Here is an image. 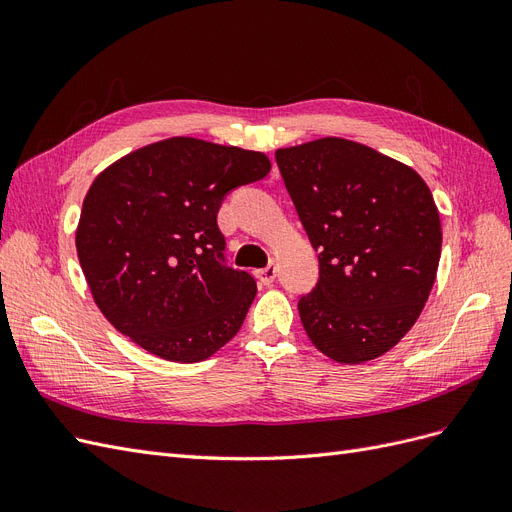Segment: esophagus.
I'll return each mask as SVG.
<instances>
[{
	"label": "esophagus",
	"mask_w": 512,
	"mask_h": 512,
	"mask_svg": "<svg viewBox=\"0 0 512 512\" xmlns=\"http://www.w3.org/2000/svg\"><path fill=\"white\" fill-rule=\"evenodd\" d=\"M254 275H256V280L260 282V286H271V284L275 282L277 271H275L273 265H269V267H265V269H258Z\"/></svg>",
	"instance_id": "34e87169"
}]
</instances>
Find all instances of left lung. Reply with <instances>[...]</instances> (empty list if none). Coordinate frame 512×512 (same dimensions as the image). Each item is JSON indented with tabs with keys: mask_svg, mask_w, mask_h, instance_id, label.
<instances>
[{
	"mask_svg": "<svg viewBox=\"0 0 512 512\" xmlns=\"http://www.w3.org/2000/svg\"><path fill=\"white\" fill-rule=\"evenodd\" d=\"M286 190L320 262L299 316L337 363H365L404 337L436 282L438 207L421 175L346 138L277 149Z\"/></svg>",
	"mask_w": 512,
	"mask_h": 512,
	"instance_id": "left-lung-1",
	"label": "left lung"
}]
</instances>
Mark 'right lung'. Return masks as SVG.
<instances>
[{
    "instance_id": "obj_1",
    "label": "right lung",
    "mask_w": 512,
    "mask_h": 512,
    "mask_svg": "<svg viewBox=\"0 0 512 512\" xmlns=\"http://www.w3.org/2000/svg\"><path fill=\"white\" fill-rule=\"evenodd\" d=\"M271 170L260 151L175 136L128 153L85 196L76 252L100 312L147 352L198 363L237 335L256 297L226 265L218 211Z\"/></svg>"
}]
</instances>
